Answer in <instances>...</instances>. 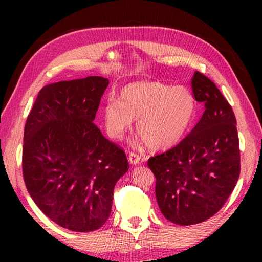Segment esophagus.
I'll use <instances>...</instances> for the list:
<instances>
[{
    "mask_svg": "<svg viewBox=\"0 0 262 262\" xmlns=\"http://www.w3.org/2000/svg\"><path fill=\"white\" fill-rule=\"evenodd\" d=\"M128 161H129L132 164H134V165H136V164H139L141 162V155L136 152H130L129 156H128Z\"/></svg>",
    "mask_w": 262,
    "mask_h": 262,
    "instance_id": "1",
    "label": "esophagus"
}]
</instances>
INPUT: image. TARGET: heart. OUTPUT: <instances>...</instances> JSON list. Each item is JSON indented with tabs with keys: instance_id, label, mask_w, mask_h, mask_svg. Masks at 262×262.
I'll use <instances>...</instances> for the list:
<instances>
[{
	"instance_id": "heart-1",
	"label": "heart",
	"mask_w": 262,
	"mask_h": 262,
	"mask_svg": "<svg viewBox=\"0 0 262 262\" xmlns=\"http://www.w3.org/2000/svg\"><path fill=\"white\" fill-rule=\"evenodd\" d=\"M195 99L187 88L158 82H135L121 89L120 100L108 97L103 106L106 130L120 140L137 118L136 129L151 149L176 144L192 120Z\"/></svg>"
}]
</instances>
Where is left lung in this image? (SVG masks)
<instances>
[{"mask_svg":"<svg viewBox=\"0 0 262 262\" xmlns=\"http://www.w3.org/2000/svg\"><path fill=\"white\" fill-rule=\"evenodd\" d=\"M195 100L205 112L189 134L148 159L156 177V199L165 219L192 225L210 219L227 202L241 173L237 121L215 83L195 72Z\"/></svg>","mask_w":262,"mask_h":262,"instance_id":"8db88e82","label":"left lung"}]
</instances>
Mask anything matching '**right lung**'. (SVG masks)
<instances>
[{
    "instance_id": "add662e5",
    "label": "right lung",
    "mask_w": 262,
    "mask_h": 262,
    "mask_svg": "<svg viewBox=\"0 0 262 262\" xmlns=\"http://www.w3.org/2000/svg\"><path fill=\"white\" fill-rule=\"evenodd\" d=\"M107 85L100 76L47 84L25 123L26 188L48 219L72 231L107 221L115 183L129 168L125 150L94 122Z\"/></svg>"
}]
</instances>
